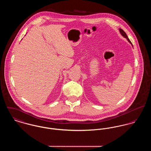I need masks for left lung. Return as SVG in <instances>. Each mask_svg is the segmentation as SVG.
Wrapping results in <instances>:
<instances>
[{
  "mask_svg": "<svg viewBox=\"0 0 151 151\" xmlns=\"http://www.w3.org/2000/svg\"><path fill=\"white\" fill-rule=\"evenodd\" d=\"M119 32H120L121 34L122 35V36H124V38H126L127 40V41H129V42L132 45V43L131 42V41H130V40L129 39V38H128V37H127V35L126 34V33L124 32V30H123L122 29H119Z\"/></svg>",
  "mask_w": 151,
  "mask_h": 151,
  "instance_id": "1",
  "label": "left lung"
}]
</instances>
